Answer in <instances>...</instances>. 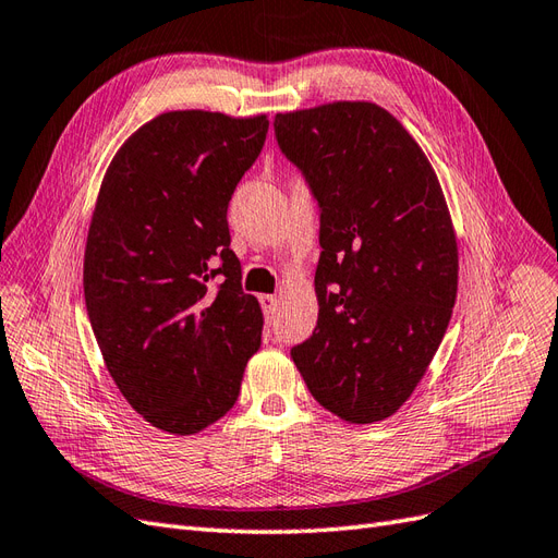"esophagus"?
Masks as SVG:
<instances>
[{
	"label": "esophagus",
	"mask_w": 558,
	"mask_h": 558,
	"mask_svg": "<svg viewBox=\"0 0 558 558\" xmlns=\"http://www.w3.org/2000/svg\"><path fill=\"white\" fill-rule=\"evenodd\" d=\"M277 303H279V298H277V295H260V305H263V312H265L267 322H271V317H275Z\"/></svg>",
	"instance_id": "esophagus-1"
}]
</instances>
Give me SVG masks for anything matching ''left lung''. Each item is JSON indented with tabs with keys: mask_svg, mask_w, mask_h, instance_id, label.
<instances>
[{
	"mask_svg": "<svg viewBox=\"0 0 558 558\" xmlns=\"http://www.w3.org/2000/svg\"><path fill=\"white\" fill-rule=\"evenodd\" d=\"M275 137L319 206L317 329L291 357L324 410L384 421L414 392L452 317L457 239L438 177L369 101L277 113Z\"/></svg>",
	"mask_w": 558,
	"mask_h": 558,
	"instance_id": "1",
	"label": "left lung"
}]
</instances>
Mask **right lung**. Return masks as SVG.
Listing matches in <instances>:
<instances>
[{"label": "right lung", "mask_w": 558, "mask_h": 558, "mask_svg": "<svg viewBox=\"0 0 558 558\" xmlns=\"http://www.w3.org/2000/svg\"><path fill=\"white\" fill-rule=\"evenodd\" d=\"M267 116L170 111L120 146L85 248V303L108 374L148 424L194 436L232 410L260 348L227 208Z\"/></svg>", "instance_id": "right-lung-1"}]
</instances>
